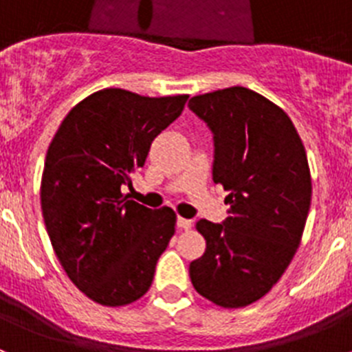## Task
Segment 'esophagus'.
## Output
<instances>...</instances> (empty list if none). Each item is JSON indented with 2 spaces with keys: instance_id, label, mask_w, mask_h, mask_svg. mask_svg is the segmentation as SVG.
<instances>
[{
  "instance_id": "1",
  "label": "esophagus",
  "mask_w": 352,
  "mask_h": 352,
  "mask_svg": "<svg viewBox=\"0 0 352 352\" xmlns=\"http://www.w3.org/2000/svg\"><path fill=\"white\" fill-rule=\"evenodd\" d=\"M176 223H178L179 229H190V227H192V220L183 219V217H178V220H176Z\"/></svg>"
}]
</instances>
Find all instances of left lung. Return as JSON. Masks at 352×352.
Returning <instances> with one entry per match:
<instances>
[{
	"label": "left lung",
	"mask_w": 352,
	"mask_h": 352,
	"mask_svg": "<svg viewBox=\"0 0 352 352\" xmlns=\"http://www.w3.org/2000/svg\"><path fill=\"white\" fill-rule=\"evenodd\" d=\"M213 132V182L229 192L222 223H195L206 250L190 263L195 291L223 309L263 298L300 247L312 199L309 160L291 118L243 86L190 98Z\"/></svg>",
	"instance_id": "obj_1"
}]
</instances>
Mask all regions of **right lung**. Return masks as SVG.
<instances>
[{"label": "right lung", "instance_id": "1", "mask_svg": "<svg viewBox=\"0 0 352 352\" xmlns=\"http://www.w3.org/2000/svg\"><path fill=\"white\" fill-rule=\"evenodd\" d=\"M186 98L102 89L72 109L52 138L40 186L43 222L68 278L96 303H133L153 282L176 213L129 201L123 186H132Z\"/></svg>", "mask_w": 352, "mask_h": 352}]
</instances>
